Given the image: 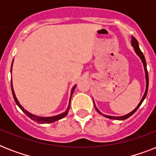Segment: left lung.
Here are the masks:
<instances>
[{
	"mask_svg": "<svg viewBox=\"0 0 156 156\" xmlns=\"http://www.w3.org/2000/svg\"><path fill=\"white\" fill-rule=\"evenodd\" d=\"M131 44H132V46L134 48L135 52L138 54V56L140 57L141 60H142V61H143V66H144V69H145V73H146V82H147V87H146V91H145V93H144V95H143V99H142V100H141L140 103L138 104V106L136 107V108L134 109V110H133V111L131 112H129V113L126 114V115H125V116H107V115H104L105 117H108V118H109V119H115V120H126V119L129 118V116H132V115H133V114L134 113V112H135L137 110H138V108H139V107H140V105L142 104V103L143 102V100H144V99L146 98V96H147V94L148 83H149V79H148V72H147V62H146L145 57H144V55H143V52H142V51H141L140 48H139L138 40H136L134 37H133V36H132ZM95 109H96V111H97L99 113L102 114L100 111H99V110H98V108H96V107H95ZM102 115H103V114H102Z\"/></svg>",
	"mask_w": 156,
	"mask_h": 156,
	"instance_id": "obj_1",
	"label": "left lung"
}]
</instances>
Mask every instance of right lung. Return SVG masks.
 Wrapping results in <instances>:
<instances>
[{
  "mask_svg": "<svg viewBox=\"0 0 156 156\" xmlns=\"http://www.w3.org/2000/svg\"><path fill=\"white\" fill-rule=\"evenodd\" d=\"M12 65H13V63H12ZM11 70H12V66H11ZM74 88H75V86L73 87V89H72V90H71V95H72V94H73V90H74ZM11 89H12V93H13V99H14V101H15V103L17 104V105H18V106L21 109H22V111H23V112H24V113H25L26 115L28 116V117H30V118L31 119V120H33V121H37V122H39V123H41V124L42 123H52V122H54V121H58V120H60V119H62L63 117H65V116H66L67 114H68L69 109V105H70V100H69V104L68 108L66 109V111L65 112L60 114V115H57V116H50V117H41V116H35V115H33V114L30 113V112L27 111V110H25V109L23 108V107L21 106V104H19L18 100H17V98H16L15 94H14V90H13V86H12V81H11ZM70 100H71V96H70Z\"/></svg>",
  "mask_w": 156,
  "mask_h": 156,
  "instance_id": "right-lung-1",
  "label": "right lung"
}]
</instances>
